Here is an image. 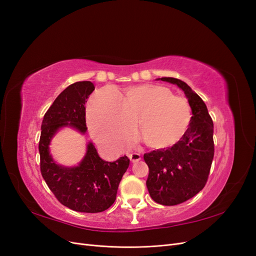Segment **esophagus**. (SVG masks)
Returning <instances> with one entry per match:
<instances>
[{"mask_svg": "<svg viewBox=\"0 0 256 256\" xmlns=\"http://www.w3.org/2000/svg\"><path fill=\"white\" fill-rule=\"evenodd\" d=\"M129 159L134 162H138V161H140L141 160V154H138V152H132V154H129Z\"/></svg>", "mask_w": 256, "mask_h": 256, "instance_id": "34e87169", "label": "esophagus"}]
</instances>
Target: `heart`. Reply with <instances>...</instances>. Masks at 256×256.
Returning a JSON list of instances; mask_svg holds the SVG:
<instances>
[{
  "instance_id": "obj_1",
  "label": "heart",
  "mask_w": 256,
  "mask_h": 256,
  "mask_svg": "<svg viewBox=\"0 0 256 256\" xmlns=\"http://www.w3.org/2000/svg\"><path fill=\"white\" fill-rule=\"evenodd\" d=\"M187 99L162 85L130 88L125 95L111 86L98 90L88 106V125L92 136L108 150L118 152L132 138L134 122L150 148L160 150L180 140L191 122Z\"/></svg>"
}]
</instances>
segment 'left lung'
<instances>
[{
	"label": "left lung",
	"instance_id": "obj_1",
	"mask_svg": "<svg viewBox=\"0 0 256 256\" xmlns=\"http://www.w3.org/2000/svg\"><path fill=\"white\" fill-rule=\"evenodd\" d=\"M176 84L188 98L192 118L182 138L166 150L144 154L150 173L146 186L154 202L174 206L190 200L202 190L214 159V122L207 106L187 83L175 78H161Z\"/></svg>",
	"mask_w": 256,
	"mask_h": 256
}]
</instances>
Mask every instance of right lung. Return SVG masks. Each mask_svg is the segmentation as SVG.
Segmentation results:
<instances>
[{
  "label": "right lung",
  "instance_id": "1",
  "mask_svg": "<svg viewBox=\"0 0 256 256\" xmlns=\"http://www.w3.org/2000/svg\"><path fill=\"white\" fill-rule=\"evenodd\" d=\"M90 81L69 85L54 100L46 112L40 138V172L49 189L60 204L79 212H102L114 202L122 175L129 166L127 156L108 162L98 156L92 143L78 166L66 168L56 164L49 152V144L56 131L65 126L85 134V102L94 92Z\"/></svg>",
  "mask_w": 256,
  "mask_h": 256
}]
</instances>
